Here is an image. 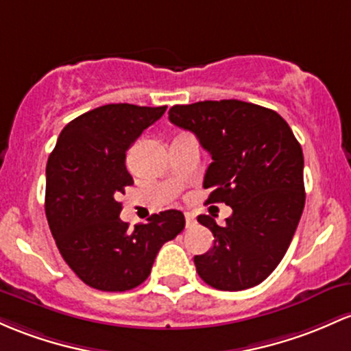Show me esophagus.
Wrapping results in <instances>:
<instances>
[{"label":"esophagus","instance_id":"esophagus-1","mask_svg":"<svg viewBox=\"0 0 351 351\" xmlns=\"http://www.w3.org/2000/svg\"><path fill=\"white\" fill-rule=\"evenodd\" d=\"M184 219H186V226H188V228L195 225V215L193 213H184Z\"/></svg>","mask_w":351,"mask_h":351}]
</instances>
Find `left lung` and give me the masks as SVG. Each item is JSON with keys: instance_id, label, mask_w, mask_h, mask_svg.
Instances as JSON below:
<instances>
[{"instance_id": "1", "label": "left lung", "mask_w": 351, "mask_h": 351, "mask_svg": "<svg viewBox=\"0 0 351 351\" xmlns=\"http://www.w3.org/2000/svg\"><path fill=\"white\" fill-rule=\"evenodd\" d=\"M168 114L211 155L206 203L233 210L225 226L198 217L215 237L213 248L195 256L199 278L225 291L256 287L278 267L302 218V146L276 111L240 99L175 105Z\"/></svg>"}]
</instances>
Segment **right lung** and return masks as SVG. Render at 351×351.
Instances as JSON below:
<instances>
[{
	"label": "right lung",
	"mask_w": 351,
	"mask_h": 351,
	"mask_svg": "<svg viewBox=\"0 0 351 351\" xmlns=\"http://www.w3.org/2000/svg\"><path fill=\"white\" fill-rule=\"evenodd\" d=\"M167 106L105 105L69 121L46 165L45 210L68 267L88 287L126 291L148 278L160 248L184 228L178 210L134 225L119 219L118 202L133 178L126 152Z\"/></svg>",
	"instance_id": "right-lung-1"
}]
</instances>
